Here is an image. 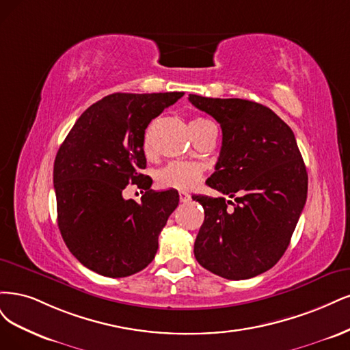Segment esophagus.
<instances>
[{"label":"esophagus","mask_w":350,"mask_h":350,"mask_svg":"<svg viewBox=\"0 0 350 350\" xmlns=\"http://www.w3.org/2000/svg\"><path fill=\"white\" fill-rule=\"evenodd\" d=\"M178 196H180V202H182V204H187V202L191 199L190 195L186 193V191H180Z\"/></svg>","instance_id":"esophagus-1"}]
</instances>
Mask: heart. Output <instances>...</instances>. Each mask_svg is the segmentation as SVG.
<instances>
[{
    "mask_svg": "<svg viewBox=\"0 0 350 350\" xmlns=\"http://www.w3.org/2000/svg\"><path fill=\"white\" fill-rule=\"evenodd\" d=\"M209 120L206 119H193L190 122V131H195L200 126H204ZM151 133L152 126H148L144 133L142 148L144 152L148 155L152 151L151 145ZM204 176V165L199 163H186V161H173L168 163L165 167L160 168L155 173V182L163 189H174L180 191H189L195 189Z\"/></svg>",
    "mask_w": 350,
    "mask_h": 350,
    "instance_id": "heart-1",
    "label": "heart"
}]
</instances>
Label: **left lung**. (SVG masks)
Segmentation results:
<instances>
[{
  "label": "left lung",
  "mask_w": 350,
  "mask_h": 350,
  "mask_svg": "<svg viewBox=\"0 0 350 350\" xmlns=\"http://www.w3.org/2000/svg\"><path fill=\"white\" fill-rule=\"evenodd\" d=\"M189 100L222 129L219 159L206 185L231 198L241 195L235 204L191 196L205 211L195 257L225 279L257 276L284 256L307 200L308 174L295 135L256 101L196 94Z\"/></svg>",
  "instance_id": "obj_1"
}]
</instances>
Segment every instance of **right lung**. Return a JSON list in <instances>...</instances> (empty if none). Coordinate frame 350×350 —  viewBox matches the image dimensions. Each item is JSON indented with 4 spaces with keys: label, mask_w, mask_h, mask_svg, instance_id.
Returning <instances> with one entry per match:
<instances>
[{
    "label": "right lung",
    "mask_w": 350,
    "mask_h": 350,
    "mask_svg": "<svg viewBox=\"0 0 350 350\" xmlns=\"http://www.w3.org/2000/svg\"><path fill=\"white\" fill-rule=\"evenodd\" d=\"M185 93H115L90 106L59 146L53 164L58 227L81 265L109 278L148 266L159 235L178 205L174 190L155 191L142 139L146 126ZM146 190L139 204L121 195Z\"/></svg>",
    "instance_id": "obj_1"
}]
</instances>
